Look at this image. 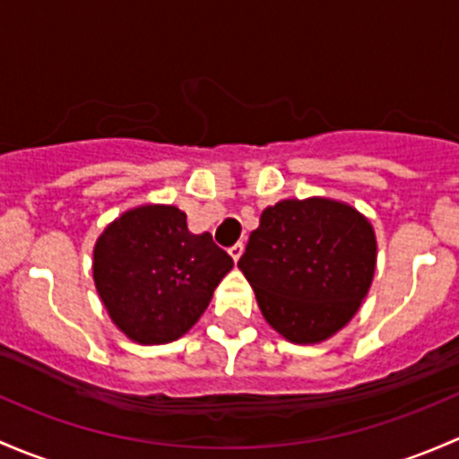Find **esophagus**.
<instances>
[{
    "instance_id": "obj_1",
    "label": "esophagus",
    "mask_w": 459,
    "mask_h": 459,
    "mask_svg": "<svg viewBox=\"0 0 459 459\" xmlns=\"http://www.w3.org/2000/svg\"><path fill=\"white\" fill-rule=\"evenodd\" d=\"M243 249H245V245H243V243H236V245H231V247H230V256L234 258V261H238V258H240V254H243Z\"/></svg>"
}]
</instances>
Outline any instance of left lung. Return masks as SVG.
<instances>
[{"instance_id":"obj_1","label":"left lung","mask_w":459,"mask_h":459,"mask_svg":"<svg viewBox=\"0 0 459 459\" xmlns=\"http://www.w3.org/2000/svg\"><path fill=\"white\" fill-rule=\"evenodd\" d=\"M238 267L278 333L320 342L353 318L369 291L376 234L344 203L287 198L263 212Z\"/></svg>"}]
</instances>
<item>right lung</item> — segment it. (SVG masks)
Masks as SVG:
<instances>
[{"label":"right lung","mask_w":459,"mask_h":459,"mask_svg":"<svg viewBox=\"0 0 459 459\" xmlns=\"http://www.w3.org/2000/svg\"><path fill=\"white\" fill-rule=\"evenodd\" d=\"M231 264L210 231L187 230L178 207L143 205L99 236L92 273L117 327L141 344H163L190 332Z\"/></svg>","instance_id":"obj_1"}]
</instances>
